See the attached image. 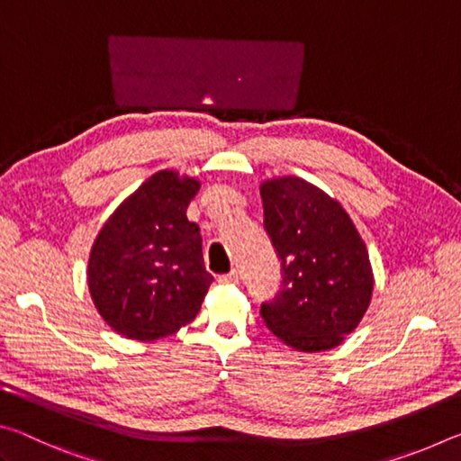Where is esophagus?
Returning <instances> with one entry per match:
<instances>
[{
    "label": "esophagus",
    "mask_w": 461,
    "mask_h": 461,
    "mask_svg": "<svg viewBox=\"0 0 461 461\" xmlns=\"http://www.w3.org/2000/svg\"><path fill=\"white\" fill-rule=\"evenodd\" d=\"M217 280H220L221 285H236L238 283V272L231 270V272H228V275H221Z\"/></svg>",
    "instance_id": "obj_1"
}]
</instances>
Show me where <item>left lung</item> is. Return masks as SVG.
I'll use <instances>...</instances> for the list:
<instances>
[{
  "instance_id": "obj_1",
  "label": "left lung",
  "mask_w": 461,
  "mask_h": 461,
  "mask_svg": "<svg viewBox=\"0 0 461 461\" xmlns=\"http://www.w3.org/2000/svg\"><path fill=\"white\" fill-rule=\"evenodd\" d=\"M264 228L283 267V291L260 313L299 352L339 346L370 307L374 275L364 240L339 201L299 176L260 185Z\"/></svg>"
}]
</instances>
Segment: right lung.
<instances>
[{"mask_svg": "<svg viewBox=\"0 0 461 461\" xmlns=\"http://www.w3.org/2000/svg\"><path fill=\"white\" fill-rule=\"evenodd\" d=\"M199 186L197 178L158 170L109 215L93 241V305L123 338L154 341L197 317L213 283L199 225L186 220Z\"/></svg>", "mask_w": 461, "mask_h": 461, "instance_id": "right-lung-1", "label": "right lung"}]
</instances>
